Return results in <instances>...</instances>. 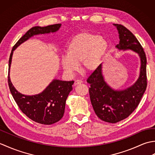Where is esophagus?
<instances>
[{"instance_id": "1", "label": "esophagus", "mask_w": 155, "mask_h": 155, "mask_svg": "<svg viewBox=\"0 0 155 155\" xmlns=\"http://www.w3.org/2000/svg\"><path fill=\"white\" fill-rule=\"evenodd\" d=\"M82 83H83V81H80V80H76V81H74V84L76 86V85H78V84H81Z\"/></svg>"}]
</instances>
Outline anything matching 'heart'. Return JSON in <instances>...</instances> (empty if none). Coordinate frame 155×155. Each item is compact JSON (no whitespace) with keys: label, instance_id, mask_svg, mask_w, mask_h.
<instances>
[{"label":"heart","instance_id":"obj_1","mask_svg":"<svg viewBox=\"0 0 155 155\" xmlns=\"http://www.w3.org/2000/svg\"><path fill=\"white\" fill-rule=\"evenodd\" d=\"M108 49V42L99 35L82 32L74 36L66 48V56L61 58V64L68 74L77 70L92 73L101 65Z\"/></svg>","mask_w":155,"mask_h":155}]
</instances>
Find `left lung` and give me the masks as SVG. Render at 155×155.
I'll list each match as a JSON object with an SVG mask.
<instances>
[{
  "label": "left lung",
  "mask_w": 155,
  "mask_h": 155,
  "mask_svg": "<svg viewBox=\"0 0 155 155\" xmlns=\"http://www.w3.org/2000/svg\"><path fill=\"white\" fill-rule=\"evenodd\" d=\"M119 34V43L116 46L120 51H132L140 58L139 77L132 86L124 90H114L104 81L102 64L87 78L90 84L89 94L93 109L102 120L116 123L127 118L136 109L146 91L147 58L142 46L134 35L124 26L113 24Z\"/></svg>",
  "instance_id": "1"
}]
</instances>
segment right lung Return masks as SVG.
<instances>
[{"mask_svg":"<svg viewBox=\"0 0 155 155\" xmlns=\"http://www.w3.org/2000/svg\"><path fill=\"white\" fill-rule=\"evenodd\" d=\"M61 24L47 27H35L28 30L13 47L8 61V83L11 93L19 108L25 114L35 122L42 124H52L60 120L64 113L66 100L72 90L74 81H62L54 79L45 89L38 94L25 95L16 90L10 78V68L13 51L20 45L35 35L55 32Z\"/></svg>","mask_w":155,"mask_h":155,"instance_id":"1","label":"right lung"}]
</instances>
